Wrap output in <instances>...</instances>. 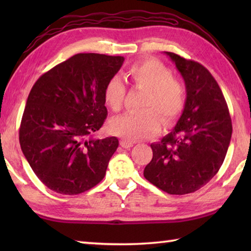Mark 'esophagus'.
I'll list each match as a JSON object with an SVG mask.
<instances>
[{
	"instance_id": "34e87169",
	"label": "esophagus",
	"mask_w": 251,
	"mask_h": 251,
	"mask_svg": "<svg viewBox=\"0 0 251 251\" xmlns=\"http://www.w3.org/2000/svg\"><path fill=\"white\" fill-rule=\"evenodd\" d=\"M121 146L123 148H130V147H133V144H131L130 142L125 141V139H122V141H121Z\"/></svg>"
}]
</instances>
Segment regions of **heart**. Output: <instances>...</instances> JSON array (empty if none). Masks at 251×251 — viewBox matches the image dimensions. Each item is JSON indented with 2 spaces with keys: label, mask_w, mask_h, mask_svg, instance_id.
Returning <instances> with one entry per match:
<instances>
[{
  "label": "heart",
  "mask_w": 251,
  "mask_h": 251,
  "mask_svg": "<svg viewBox=\"0 0 251 251\" xmlns=\"http://www.w3.org/2000/svg\"><path fill=\"white\" fill-rule=\"evenodd\" d=\"M129 76L139 90L146 91L142 112L126 113L113 117L109 128L127 142H136L154 136L161 122L171 126L180 116L186 105V87L181 80L174 77L172 71L156 59H147L133 65ZM126 86L115 76L105 86L106 104L115 112L123 107Z\"/></svg>",
  "instance_id": "heart-1"
}]
</instances>
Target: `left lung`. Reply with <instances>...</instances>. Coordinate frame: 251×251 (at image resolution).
I'll return each instance as SVG.
<instances>
[{"mask_svg": "<svg viewBox=\"0 0 251 251\" xmlns=\"http://www.w3.org/2000/svg\"><path fill=\"white\" fill-rule=\"evenodd\" d=\"M186 84V105L172 133L151 144L152 158L144 177L171 195H185L205 186L222 167L232 125L222 90L198 62L166 52Z\"/></svg>", "mask_w": 251, "mask_h": 251, "instance_id": "obj_1", "label": "left lung"}]
</instances>
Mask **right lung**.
<instances>
[{
	"label": "right lung",
	"mask_w": 251,
	"mask_h": 251,
	"mask_svg": "<svg viewBox=\"0 0 251 251\" xmlns=\"http://www.w3.org/2000/svg\"><path fill=\"white\" fill-rule=\"evenodd\" d=\"M123 62V56L79 53L33 85L21 121L20 145L37 178L53 192L78 195L104 178L118 139L92 135L107 117L105 86Z\"/></svg>",
	"instance_id": "1"
}]
</instances>
